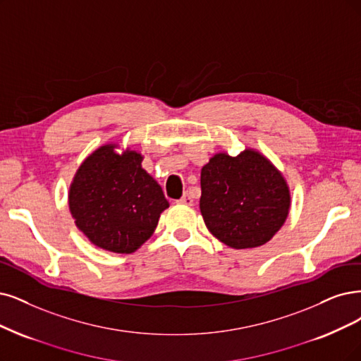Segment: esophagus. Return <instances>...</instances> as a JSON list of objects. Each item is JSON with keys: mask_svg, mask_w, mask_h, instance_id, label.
Listing matches in <instances>:
<instances>
[{"mask_svg": "<svg viewBox=\"0 0 361 361\" xmlns=\"http://www.w3.org/2000/svg\"><path fill=\"white\" fill-rule=\"evenodd\" d=\"M178 204H181V205H193V199H192V196L189 193H184V196L180 199Z\"/></svg>", "mask_w": 361, "mask_h": 361, "instance_id": "esophagus-1", "label": "esophagus"}]
</instances>
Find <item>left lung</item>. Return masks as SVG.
I'll list each match as a JSON object with an SVG mask.
<instances>
[{"mask_svg": "<svg viewBox=\"0 0 361 361\" xmlns=\"http://www.w3.org/2000/svg\"><path fill=\"white\" fill-rule=\"evenodd\" d=\"M199 208L208 231L235 250L256 248L281 229L290 190L283 173L262 153H217L201 171Z\"/></svg>", "mask_w": 361, "mask_h": 361, "instance_id": "obj_1", "label": "left lung"}]
</instances>
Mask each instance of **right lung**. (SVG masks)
Masks as SVG:
<instances>
[{"label":"right lung","instance_id":"add662e5","mask_svg":"<svg viewBox=\"0 0 361 361\" xmlns=\"http://www.w3.org/2000/svg\"><path fill=\"white\" fill-rule=\"evenodd\" d=\"M101 145L77 169L68 193L75 226L102 250L130 255L149 239L169 207L162 188L142 169V156Z\"/></svg>","mask_w":361,"mask_h":361}]
</instances>
